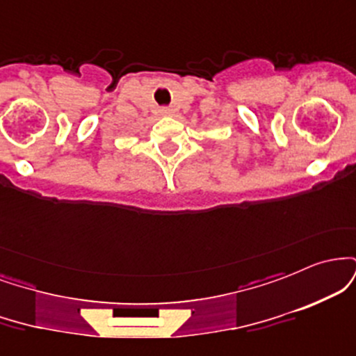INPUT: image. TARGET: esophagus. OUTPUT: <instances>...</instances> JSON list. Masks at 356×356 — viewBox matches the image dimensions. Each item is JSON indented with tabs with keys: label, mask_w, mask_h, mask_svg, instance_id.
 <instances>
[{
	"label": "esophagus",
	"mask_w": 356,
	"mask_h": 356,
	"mask_svg": "<svg viewBox=\"0 0 356 356\" xmlns=\"http://www.w3.org/2000/svg\"><path fill=\"white\" fill-rule=\"evenodd\" d=\"M162 113H170L169 108H162Z\"/></svg>",
	"instance_id": "1"
}]
</instances>
